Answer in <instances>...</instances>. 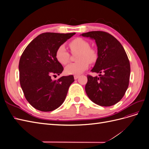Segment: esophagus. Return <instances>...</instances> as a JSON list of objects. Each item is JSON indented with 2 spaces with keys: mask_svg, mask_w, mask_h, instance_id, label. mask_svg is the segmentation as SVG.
I'll use <instances>...</instances> for the list:
<instances>
[{
  "mask_svg": "<svg viewBox=\"0 0 149 149\" xmlns=\"http://www.w3.org/2000/svg\"><path fill=\"white\" fill-rule=\"evenodd\" d=\"M79 77V75H74V79H77Z\"/></svg>",
  "mask_w": 149,
  "mask_h": 149,
  "instance_id": "esophagus-1",
  "label": "esophagus"
}]
</instances>
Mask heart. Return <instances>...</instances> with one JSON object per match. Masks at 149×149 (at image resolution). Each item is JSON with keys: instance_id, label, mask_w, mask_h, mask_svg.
Here are the masks:
<instances>
[{"instance_id": "b5f03b06", "label": "heart", "mask_w": 149, "mask_h": 149, "mask_svg": "<svg viewBox=\"0 0 149 149\" xmlns=\"http://www.w3.org/2000/svg\"><path fill=\"white\" fill-rule=\"evenodd\" d=\"M69 47L73 53H78L76 56V61L68 65L65 72L68 74H79L86 70L89 62L93 63L96 60L97 54L94 49L90 48L89 43L81 38H76L69 43ZM55 56L57 61L63 65H66L70 61V55L64 45L58 47Z\"/></svg>"}]
</instances>
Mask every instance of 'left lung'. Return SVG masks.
Segmentation results:
<instances>
[{
	"label": "left lung",
	"mask_w": 149,
	"mask_h": 149,
	"mask_svg": "<svg viewBox=\"0 0 149 149\" xmlns=\"http://www.w3.org/2000/svg\"><path fill=\"white\" fill-rule=\"evenodd\" d=\"M81 35L95 40L97 58L92 72L100 77L88 75L85 91L93 102L111 106L123 97L129 86L130 63L123 45L105 31H92Z\"/></svg>",
	"instance_id": "obj_1"
}]
</instances>
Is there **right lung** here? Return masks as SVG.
Returning a JSON list of instances; mask_svg holds the SVG:
<instances>
[{
  "mask_svg": "<svg viewBox=\"0 0 149 149\" xmlns=\"http://www.w3.org/2000/svg\"><path fill=\"white\" fill-rule=\"evenodd\" d=\"M75 33L47 32L39 35L31 41L20 57L19 69L21 88L26 100L36 109L52 111L63 103L73 75H60L63 67L56 58L57 48Z\"/></svg>",
  "mask_w": 149,
  "mask_h": 149,
  "instance_id": "1",
  "label": "right lung"
}]
</instances>
